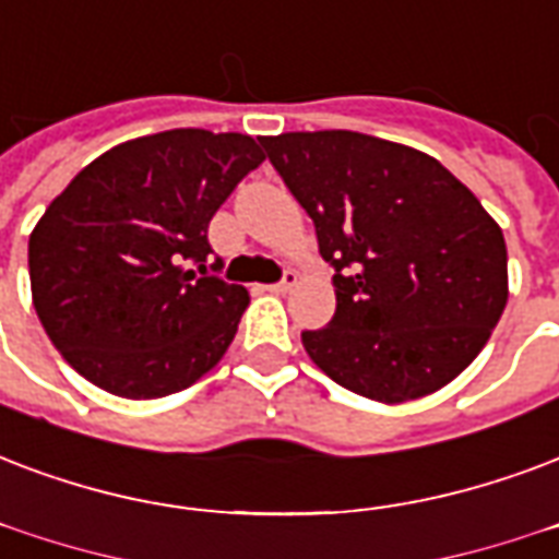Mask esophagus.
<instances>
[{
    "instance_id": "esophagus-1",
    "label": "esophagus",
    "mask_w": 559,
    "mask_h": 559,
    "mask_svg": "<svg viewBox=\"0 0 559 559\" xmlns=\"http://www.w3.org/2000/svg\"><path fill=\"white\" fill-rule=\"evenodd\" d=\"M296 284H298L296 272H284V278H281L278 284H270L266 289H270V293H289V289L296 287Z\"/></svg>"
}]
</instances>
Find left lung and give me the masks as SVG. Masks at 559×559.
<instances>
[{"mask_svg": "<svg viewBox=\"0 0 559 559\" xmlns=\"http://www.w3.org/2000/svg\"><path fill=\"white\" fill-rule=\"evenodd\" d=\"M334 266L336 313L301 343L381 404L431 395L487 346L507 305L498 223L437 157L357 131L261 138Z\"/></svg>", "mask_w": 559, "mask_h": 559, "instance_id": "8db88e82", "label": "left lung"}]
</instances>
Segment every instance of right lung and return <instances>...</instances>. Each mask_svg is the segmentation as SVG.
<instances>
[{"label":"right lung","mask_w":559,"mask_h":559,"mask_svg":"<svg viewBox=\"0 0 559 559\" xmlns=\"http://www.w3.org/2000/svg\"><path fill=\"white\" fill-rule=\"evenodd\" d=\"M263 160L249 134L173 128L108 148L46 207L28 237L32 301L81 378L140 402L223 360L249 289L207 272V225Z\"/></svg>","instance_id":"obj_1"}]
</instances>
